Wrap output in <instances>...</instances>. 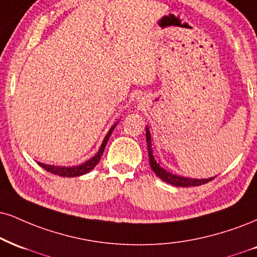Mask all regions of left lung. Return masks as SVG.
I'll return each mask as SVG.
<instances>
[{"label": "left lung", "instance_id": "8db88e82", "mask_svg": "<svg viewBox=\"0 0 257 257\" xmlns=\"http://www.w3.org/2000/svg\"><path fill=\"white\" fill-rule=\"evenodd\" d=\"M146 141H147V150H148V157H150V165L152 168L153 172L162 181L166 182V183L176 185V187H196V185H202L205 183H208L214 177L209 178H190V177H183V176H177L172 172L166 171L162 166L157 163L156 158L153 156L152 151V137H151V132L148 125H146Z\"/></svg>", "mask_w": 257, "mask_h": 257}]
</instances>
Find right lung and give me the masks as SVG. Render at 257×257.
I'll use <instances>...</instances> for the list:
<instances>
[{
  "mask_svg": "<svg viewBox=\"0 0 257 257\" xmlns=\"http://www.w3.org/2000/svg\"><path fill=\"white\" fill-rule=\"evenodd\" d=\"M117 123H118V120H117L115 124L111 126V128L109 129V132H107V134L105 135L104 140H103V142H101L98 152L95 153L92 158L86 160L85 163L79 164V165H75V166H56V165H49V164H43V163H38V165L42 166L43 169H45L48 172H51V174L60 176V177H78V176H82V175L87 174V172L91 171L92 169H94V166L97 165V164L99 163V160H100L101 156H103L104 148H105V146H106L107 141H109V138L111 137V134H112L113 129H115Z\"/></svg>",
  "mask_w": 257,
  "mask_h": 257,
  "instance_id": "add662e5",
  "label": "right lung"
}]
</instances>
